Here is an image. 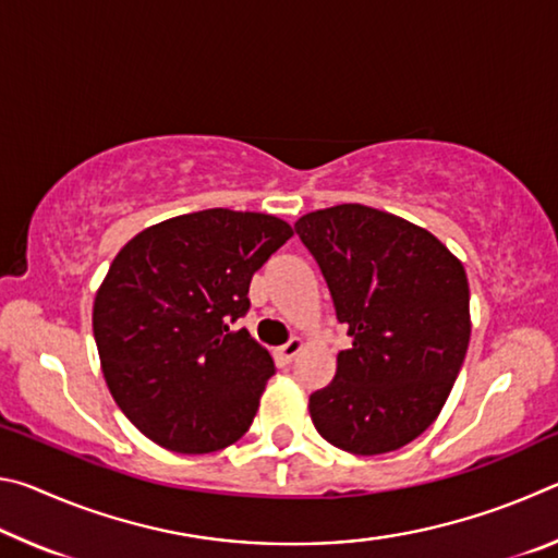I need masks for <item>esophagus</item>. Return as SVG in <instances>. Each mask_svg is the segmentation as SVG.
<instances>
[{"label":"esophagus","mask_w":558,"mask_h":558,"mask_svg":"<svg viewBox=\"0 0 558 558\" xmlns=\"http://www.w3.org/2000/svg\"><path fill=\"white\" fill-rule=\"evenodd\" d=\"M300 349H302V339H300V337H292L288 344L278 347L276 352H272V354H276V359H278L280 364H290L292 359H295V356L300 354Z\"/></svg>","instance_id":"esophagus-1"}]
</instances>
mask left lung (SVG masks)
<instances>
[{
  "label": "left lung",
  "mask_w": 558,
  "mask_h": 558,
  "mask_svg": "<svg viewBox=\"0 0 558 558\" xmlns=\"http://www.w3.org/2000/svg\"><path fill=\"white\" fill-rule=\"evenodd\" d=\"M295 231L352 337L310 418L354 456L399 450L438 418L465 359V268L430 231L364 204L310 211Z\"/></svg>",
  "instance_id": "1"
}]
</instances>
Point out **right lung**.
<instances>
[{"mask_svg": "<svg viewBox=\"0 0 558 558\" xmlns=\"http://www.w3.org/2000/svg\"><path fill=\"white\" fill-rule=\"evenodd\" d=\"M290 235L278 216L206 209L140 231L110 263L93 302L102 376L157 446L199 456L251 428L276 366L231 323L248 313L253 272Z\"/></svg>", "mask_w": 558, "mask_h": 558, "instance_id": "add662e5", "label": "right lung"}]
</instances>
